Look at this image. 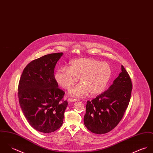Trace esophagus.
Returning a JSON list of instances; mask_svg holds the SVG:
<instances>
[{
	"mask_svg": "<svg viewBox=\"0 0 153 153\" xmlns=\"http://www.w3.org/2000/svg\"><path fill=\"white\" fill-rule=\"evenodd\" d=\"M68 101L70 102H76V101H77V99H68Z\"/></svg>",
	"mask_w": 153,
	"mask_h": 153,
	"instance_id": "34e87169",
	"label": "esophagus"
}]
</instances>
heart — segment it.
<instances>
[{
    "instance_id": "obj_1",
    "label": "heart",
    "mask_w": 153,
    "mask_h": 153,
    "mask_svg": "<svg viewBox=\"0 0 153 153\" xmlns=\"http://www.w3.org/2000/svg\"><path fill=\"white\" fill-rule=\"evenodd\" d=\"M112 74L110 65L99 60L81 57L73 60L69 68H59L54 75L57 83L65 89L71 88L79 80L80 83L68 91L70 96L80 97L88 93L91 96L101 94L108 84Z\"/></svg>"
}]
</instances>
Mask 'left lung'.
<instances>
[{
  "mask_svg": "<svg viewBox=\"0 0 153 153\" xmlns=\"http://www.w3.org/2000/svg\"><path fill=\"white\" fill-rule=\"evenodd\" d=\"M132 83L123 65L121 72L105 91L91 101H87L84 124L91 132L102 134L117 126L131 98Z\"/></svg>",
  "mask_w": 153,
  "mask_h": 153,
  "instance_id": "1",
  "label": "left lung"
}]
</instances>
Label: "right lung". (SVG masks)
Listing matches in <instances>:
<instances>
[{"label": "right lung", "mask_w": 153, "mask_h": 153, "mask_svg": "<svg viewBox=\"0 0 153 153\" xmlns=\"http://www.w3.org/2000/svg\"><path fill=\"white\" fill-rule=\"evenodd\" d=\"M63 53H51L32 61L24 68L18 87L22 110L30 125L40 132L51 133L63 124L68 102L54 75Z\"/></svg>", "instance_id": "obj_1"}]
</instances>
